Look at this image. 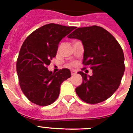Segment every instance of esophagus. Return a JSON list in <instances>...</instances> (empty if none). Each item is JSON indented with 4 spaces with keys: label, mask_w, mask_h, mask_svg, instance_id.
Wrapping results in <instances>:
<instances>
[{
    "label": "esophagus",
    "mask_w": 133,
    "mask_h": 133,
    "mask_svg": "<svg viewBox=\"0 0 133 133\" xmlns=\"http://www.w3.org/2000/svg\"><path fill=\"white\" fill-rule=\"evenodd\" d=\"M71 74H72V76L76 75V72L74 71V70H71Z\"/></svg>",
    "instance_id": "34e87169"
}]
</instances>
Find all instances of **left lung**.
<instances>
[{
  "label": "left lung",
  "mask_w": 133,
  "mask_h": 133,
  "mask_svg": "<svg viewBox=\"0 0 133 133\" xmlns=\"http://www.w3.org/2000/svg\"><path fill=\"white\" fill-rule=\"evenodd\" d=\"M68 37L81 41L82 63L92 70V76L78 72L83 81L76 88L77 95L91 104L110 98L119 87L125 70L123 51L118 41L106 30L97 25L76 29Z\"/></svg>",
  "instance_id": "left-lung-1"
}]
</instances>
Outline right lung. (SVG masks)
<instances>
[{
  "label": "right lung",
  "instance_id": "1",
  "mask_svg": "<svg viewBox=\"0 0 133 133\" xmlns=\"http://www.w3.org/2000/svg\"><path fill=\"white\" fill-rule=\"evenodd\" d=\"M75 27L49 23L39 28L27 37L17 61V73L21 89L35 104L46 106L59 95L61 83L71 76L69 69L57 73L46 68L56 56L61 39Z\"/></svg>",
  "mask_w": 133,
  "mask_h": 133
}]
</instances>
